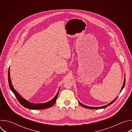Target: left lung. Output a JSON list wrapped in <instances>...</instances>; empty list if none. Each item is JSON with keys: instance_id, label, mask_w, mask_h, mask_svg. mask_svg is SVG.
Instances as JSON below:
<instances>
[{"instance_id": "8db88e82", "label": "left lung", "mask_w": 132, "mask_h": 132, "mask_svg": "<svg viewBox=\"0 0 132 132\" xmlns=\"http://www.w3.org/2000/svg\"><path fill=\"white\" fill-rule=\"evenodd\" d=\"M125 78H124V82H123V86H122V89H121V91H120V92L122 91V90H123V89L124 88V86H125ZM117 98H118V97L114 100H113L112 102H111L110 103H109V104H108L107 105H104V106H100V107H91V106H86V105H84L83 104H82L81 103H80L79 101H78L79 102V104L81 105V106H82L83 107H84V108H87V109H103V108H106V107H107L108 106H109V105H110V104H111L112 103H113L115 101H116V100L117 99Z\"/></svg>"}]
</instances>
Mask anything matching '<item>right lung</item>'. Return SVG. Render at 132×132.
Wrapping results in <instances>:
<instances>
[{
	"label": "right lung",
	"instance_id": "right-lung-1",
	"mask_svg": "<svg viewBox=\"0 0 132 132\" xmlns=\"http://www.w3.org/2000/svg\"><path fill=\"white\" fill-rule=\"evenodd\" d=\"M8 82H9V86L10 87V89L12 91V92L14 93V95H15V97L19 101V102H20V103L24 107L29 109H32V110H41V109H47L50 107H51L56 102V100H57L58 95L59 93V90L60 89H59V91L56 94V96L54 97V98L50 100L48 102H45V103H31L26 99H24L23 98H22L19 94L18 93V92L14 89L13 88L12 84L11 83V78H10V68H9L8 70Z\"/></svg>",
	"mask_w": 132,
	"mask_h": 132
}]
</instances>
